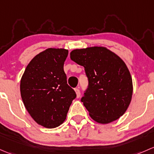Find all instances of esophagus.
Instances as JSON below:
<instances>
[{
  "label": "esophagus",
  "mask_w": 154,
  "mask_h": 154,
  "mask_svg": "<svg viewBox=\"0 0 154 154\" xmlns=\"http://www.w3.org/2000/svg\"><path fill=\"white\" fill-rule=\"evenodd\" d=\"M75 93H76L77 98L80 97L81 93H80V90H79V88H75Z\"/></svg>",
  "instance_id": "34e87169"
}]
</instances>
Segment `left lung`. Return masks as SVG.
<instances>
[{
  "label": "left lung",
  "instance_id": "8db88e82",
  "mask_svg": "<svg viewBox=\"0 0 154 154\" xmlns=\"http://www.w3.org/2000/svg\"><path fill=\"white\" fill-rule=\"evenodd\" d=\"M70 58L85 67L88 86L81 101L90 117L101 124L121 117L133 94L132 78L124 61L102 47L74 50Z\"/></svg>",
  "mask_w": 154,
  "mask_h": 154
}]
</instances>
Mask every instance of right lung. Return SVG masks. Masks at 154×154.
Masks as SVG:
<instances>
[{
    "label": "right lung",
    "instance_id": "obj_1",
    "mask_svg": "<svg viewBox=\"0 0 154 154\" xmlns=\"http://www.w3.org/2000/svg\"><path fill=\"white\" fill-rule=\"evenodd\" d=\"M64 49L49 48L32 59L20 80L25 107L38 125L54 128L66 119L75 92L67 85L64 64Z\"/></svg>",
    "mask_w": 154,
    "mask_h": 154
}]
</instances>
